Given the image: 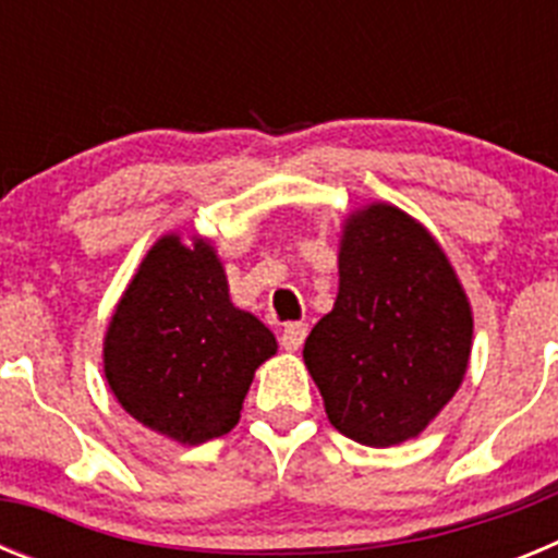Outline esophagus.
Returning a JSON list of instances; mask_svg holds the SVG:
<instances>
[{
	"instance_id": "1",
	"label": "esophagus",
	"mask_w": 558,
	"mask_h": 558,
	"mask_svg": "<svg viewBox=\"0 0 558 558\" xmlns=\"http://www.w3.org/2000/svg\"><path fill=\"white\" fill-rule=\"evenodd\" d=\"M304 338H307V324H288V327L282 329V338H279V343H282L284 352H299L304 343Z\"/></svg>"
}]
</instances>
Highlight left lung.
<instances>
[{
  "label": "left lung",
  "instance_id": "left-lung-1",
  "mask_svg": "<svg viewBox=\"0 0 558 558\" xmlns=\"http://www.w3.org/2000/svg\"><path fill=\"white\" fill-rule=\"evenodd\" d=\"M338 299L304 343L335 430L402 445L456 397L472 352V307L425 226L391 204L343 223Z\"/></svg>",
  "mask_w": 558,
  "mask_h": 558
}]
</instances>
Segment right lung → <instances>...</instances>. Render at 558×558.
<instances>
[{"label": "right lung", "instance_id": "obj_1", "mask_svg": "<svg viewBox=\"0 0 558 558\" xmlns=\"http://www.w3.org/2000/svg\"><path fill=\"white\" fill-rule=\"evenodd\" d=\"M276 338L229 299L209 240L165 234L122 293L102 340V368L117 402L150 430L204 445L240 422L254 372Z\"/></svg>", "mask_w": 558, "mask_h": 558}]
</instances>
